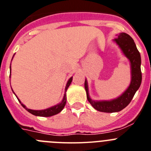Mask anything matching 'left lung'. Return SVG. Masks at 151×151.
Listing matches in <instances>:
<instances>
[{
    "mask_svg": "<svg viewBox=\"0 0 151 151\" xmlns=\"http://www.w3.org/2000/svg\"><path fill=\"white\" fill-rule=\"evenodd\" d=\"M116 43L120 46L125 56L129 59L131 63L130 85L127 91L118 98L111 101H93L90 98L87 80L85 81V88L87 93V99L91 106L99 111L112 113L120 111L127 107L133 98L135 92L139 89L142 83V71H141V55L137 49L135 42L129 34L121 33L117 38L114 39Z\"/></svg>",
    "mask_w": 151,
    "mask_h": 151,
    "instance_id": "left-lung-1",
    "label": "left lung"
}]
</instances>
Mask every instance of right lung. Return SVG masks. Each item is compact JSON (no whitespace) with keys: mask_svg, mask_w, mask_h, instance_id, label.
<instances>
[{"mask_svg":"<svg viewBox=\"0 0 151 151\" xmlns=\"http://www.w3.org/2000/svg\"><path fill=\"white\" fill-rule=\"evenodd\" d=\"M13 56H14V55H13ZM10 71H11V66H10ZM72 80H73V77H71V78L69 79L68 82H67V84H66V88H65L64 96H63V100L61 101V103H59V104H58V105H56V106H53V107L48 108V109H45V110H32V109H27V108L24 105H23L22 103H21L20 100L19 99V103H21V105L22 106V107L24 108V109H25L26 110L28 111V112H30V114H34V115L40 116V117H51V116L55 115V114H58L59 112H60V111L63 110V108H64L65 105H66V90H67V88H69V86H70V84H71ZM16 97H17V96H16Z\"/></svg>","mask_w":151,"mask_h":151,"instance_id":"1","label":"right lung"}]
</instances>
